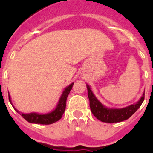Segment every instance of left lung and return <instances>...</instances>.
<instances>
[{
	"instance_id": "8db88e82",
	"label": "left lung",
	"mask_w": 153,
	"mask_h": 153,
	"mask_svg": "<svg viewBox=\"0 0 153 153\" xmlns=\"http://www.w3.org/2000/svg\"><path fill=\"white\" fill-rule=\"evenodd\" d=\"M86 87L88 91V97L90 100V106L91 112L94 115V117H97L99 120L104 123H108L122 122L129 119L140 107L145 98V93H144L140 100L136 103L132 104L127 107L122 108V109H109L104 106L97 100L89 85H86Z\"/></svg>"
}]
</instances>
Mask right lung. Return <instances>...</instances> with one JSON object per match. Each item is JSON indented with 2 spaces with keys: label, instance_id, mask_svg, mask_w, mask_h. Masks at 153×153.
I'll list each match as a JSON object with an SVG mask.
<instances>
[{
  "label": "right lung",
  "instance_id": "1",
  "mask_svg": "<svg viewBox=\"0 0 153 153\" xmlns=\"http://www.w3.org/2000/svg\"><path fill=\"white\" fill-rule=\"evenodd\" d=\"M74 83H71L67 87L65 88L63 90V93H62L61 97H60L59 102L57 103L56 109L54 110H53L52 112L47 114H39V113H28V114H24V113H20L23 117V118L25 119L27 121L31 123H36V124H43V125H49V124H52L53 123L56 122L59 120H60L63 116V113L66 109V102H67V98L68 97L70 91L71 90L73 87V85ZM9 97V101L11 103V100H10V94H8ZM17 113H20L15 109Z\"/></svg>",
  "mask_w": 153,
  "mask_h": 153
}]
</instances>
